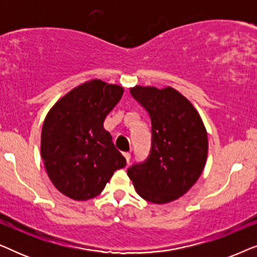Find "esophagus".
Listing matches in <instances>:
<instances>
[{"label":"esophagus","mask_w":257,"mask_h":257,"mask_svg":"<svg viewBox=\"0 0 257 257\" xmlns=\"http://www.w3.org/2000/svg\"><path fill=\"white\" fill-rule=\"evenodd\" d=\"M122 156H124L126 163L130 164V159H131V154L127 153V152H124V153H122Z\"/></svg>","instance_id":"obj_1"}]
</instances>
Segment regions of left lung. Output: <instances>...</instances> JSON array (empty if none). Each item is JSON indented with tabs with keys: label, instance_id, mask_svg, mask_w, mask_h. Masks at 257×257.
Returning <instances> with one entry per match:
<instances>
[{
	"label": "left lung",
	"instance_id": "1",
	"mask_svg": "<svg viewBox=\"0 0 257 257\" xmlns=\"http://www.w3.org/2000/svg\"><path fill=\"white\" fill-rule=\"evenodd\" d=\"M131 96L151 119L147 158L127 168L138 194L146 201L167 203L195 184L207 159L208 140L193 105L172 87L136 86Z\"/></svg>",
	"mask_w": 257,
	"mask_h": 257
}]
</instances>
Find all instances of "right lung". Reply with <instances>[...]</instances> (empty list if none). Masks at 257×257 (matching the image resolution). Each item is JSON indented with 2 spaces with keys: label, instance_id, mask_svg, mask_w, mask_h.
Masks as SVG:
<instances>
[{
  "label": "right lung",
  "instance_id": "right-lung-1",
  "mask_svg": "<svg viewBox=\"0 0 257 257\" xmlns=\"http://www.w3.org/2000/svg\"><path fill=\"white\" fill-rule=\"evenodd\" d=\"M121 86L94 79L58 100L42 128L41 153L52 184L73 200L92 199L126 160L103 127Z\"/></svg>",
  "mask_w": 257,
  "mask_h": 257
}]
</instances>
